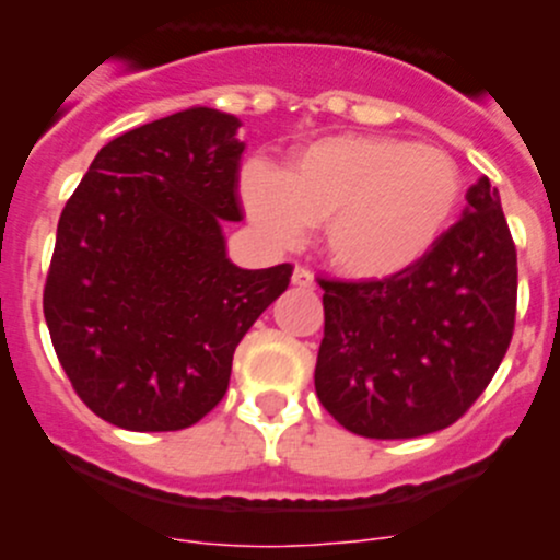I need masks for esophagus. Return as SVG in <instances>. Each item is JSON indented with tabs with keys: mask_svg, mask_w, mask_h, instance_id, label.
<instances>
[{
	"mask_svg": "<svg viewBox=\"0 0 560 560\" xmlns=\"http://www.w3.org/2000/svg\"><path fill=\"white\" fill-rule=\"evenodd\" d=\"M292 284L301 287V290H314V287H316L314 273H312V270H306V268H301V265H298V268L292 270Z\"/></svg>",
	"mask_w": 560,
	"mask_h": 560,
	"instance_id": "1",
	"label": "esophagus"
}]
</instances>
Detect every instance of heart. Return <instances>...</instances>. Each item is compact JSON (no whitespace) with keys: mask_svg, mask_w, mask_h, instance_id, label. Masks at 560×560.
Masks as SVG:
<instances>
[{"mask_svg":"<svg viewBox=\"0 0 560 560\" xmlns=\"http://www.w3.org/2000/svg\"><path fill=\"white\" fill-rule=\"evenodd\" d=\"M248 222L290 246L322 222V248L352 279H387L420 262L453 222L463 195L455 160L433 145L382 135H332L287 167L248 162L241 173Z\"/></svg>","mask_w":560,"mask_h":560,"instance_id":"heart-1","label":"heart"}]
</instances>
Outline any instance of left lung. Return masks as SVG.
<instances>
[{
  "label": "left lung",
  "instance_id": "8db88e82",
  "mask_svg": "<svg viewBox=\"0 0 560 560\" xmlns=\"http://www.w3.org/2000/svg\"><path fill=\"white\" fill-rule=\"evenodd\" d=\"M314 387L347 431L415 439L482 395L515 330L517 254L499 189L479 178L439 244L382 281H319Z\"/></svg>",
  "mask_w": 560,
  "mask_h": 560
}]
</instances>
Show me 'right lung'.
<instances>
[{
  "label": "right lung",
  "instance_id": "add662e5",
  "mask_svg": "<svg viewBox=\"0 0 560 560\" xmlns=\"http://www.w3.org/2000/svg\"><path fill=\"white\" fill-rule=\"evenodd\" d=\"M241 118L195 105L100 149L56 228L43 312L83 404L124 431L195 425L224 398L248 327L292 265L228 257Z\"/></svg>",
  "mask_w": 560,
  "mask_h": 560
}]
</instances>
